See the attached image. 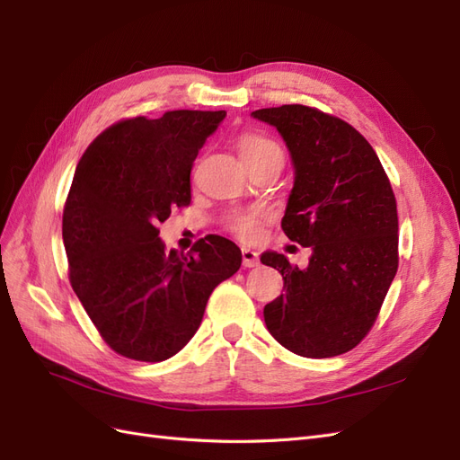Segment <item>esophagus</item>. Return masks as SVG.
<instances>
[{"label":"esophagus","instance_id":"esophagus-1","mask_svg":"<svg viewBox=\"0 0 460 460\" xmlns=\"http://www.w3.org/2000/svg\"><path fill=\"white\" fill-rule=\"evenodd\" d=\"M242 259H243V267L245 269H253L259 264V253L253 252V249H242Z\"/></svg>","mask_w":460,"mask_h":460}]
</instances>
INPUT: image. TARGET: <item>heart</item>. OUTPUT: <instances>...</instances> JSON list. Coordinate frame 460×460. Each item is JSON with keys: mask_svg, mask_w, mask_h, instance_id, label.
Returning <instances> with one entry per match:
<instances>
[{"mask_svg": "<svg viewBox=\"0 0 460 460\" xmlns=\"http://www.w3.org/2000/svg\"><path fill=\"white\" fill-rule=\"evenodd\" d=\"M238 149L242 153L243 161L249 164L253 161H259L272 153H282L280 146L272 142L270 137L255 134V132H243L238 137ZM272 217L267 207H247V208H235L226 217V228L240 238L242 242H255L259 240L262 225Z\"/></svg>", "mask_w": 460, "mask_h": 460, "instance_id": "1", "label": "heart"}]
</instances>
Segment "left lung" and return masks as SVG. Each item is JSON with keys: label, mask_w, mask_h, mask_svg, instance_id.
I'll list each match as a JSON object with an SVG mask.
<instances>
[{"label": "left lung", "mask_w": 460, "mask_h": 460, "mask_svg": "<svg viewBox=\"0 0 460 460\" xmlns=\"http://www.w3.org/2000/svg\"><path fill=\"white\" fill-rule=\"evenodd\" d=\"M282 134L296 169L282 230L311 247L301 270L280 253L261 262L282 272L284 294L264 305L272 338L291 353L326 358L365 340L399 267L397 201L367 137L307 105L259 109Z\"/></svg>", "instance_id": "1"}]
</instances>
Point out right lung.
<instances>
[{"instance_id":"add662e5","label":"right lung","mask_w":460,"mask_h":460,"mask_svg":"<svg viewBox=\"0 0 460 460\" xmlns=\"http://www.w3.org/2000/svg\"><path fill=\"white\" fill-rule=\"evenodd\" d=\"M226 111H166L111 124L78 161L63 208L68 280L115 353L161 363L198 332L208 296L242 267L217 234L166 249L159 222L191 201L190 172Z\"/></svg>"}]
</instances>
